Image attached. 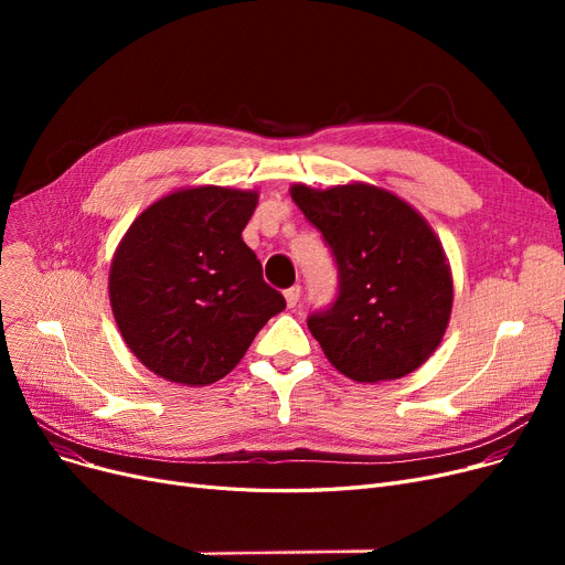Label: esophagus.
I'll return each instance as SVG.
<instances>
[{"label":"esophagus","instance_id":"34e87169","mask_svg":"<svg viewBox=\"0 0 565 565\" xmlns=\"http://www.w3.org/2000/svg\"><path fill=\"white\" fill-rule=\"evenodd\" d=\"M284 298H286V305L288 307H295L300 300V286H290L284 290Z\"/></svg>","mask_w":565,"mask_h":565}]
</instances>
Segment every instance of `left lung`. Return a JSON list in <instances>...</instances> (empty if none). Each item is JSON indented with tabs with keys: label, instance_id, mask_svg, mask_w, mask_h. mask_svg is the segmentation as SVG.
<instances>
[{
	"label": "left lung",
	"instance_id": "1",
	"mask_svg": "<svg viewBox=\"0 0 565 565\" xmlns=\"http://www.w3.org/2000/svg\"><path fill=\"white\" fill-rule=\"evenodd\" d=\"M292 201L322 233L339 295L307 324L324 358L358 382L417 371L447 332L454 279L428 222L396 194L366 183L290 188Z\"/></svg>",
	"mask_w": 565,
	"mask_h": 565
}]
</instances>
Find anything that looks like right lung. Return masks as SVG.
I'll return each instance as SVG.
<instances>
[{
	"label": "right lung",
	"mask_w": 565,
	"mask_h": 565,
	"mask_svg": "<svg viewBox=\"0 0 565 565\" xmlns=\"http://www.w3.org/2000/svg\"><path fill=\"white\" fill-rule=\"evenodd\" d=\"M256 203V192L231 188L178 190L124 235L109 267V302L148 371L190 387L213 384L286 309L243 241Z\"/></svg>",
	"instance_id": "obj_1"
}]
</instances>
